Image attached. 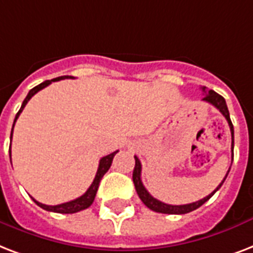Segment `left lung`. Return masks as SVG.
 Here are the masks:
<instances>
[{"mask_svg": "<svg viewBox=\"0 0 253 253\" xmlns=\"http://www.w3.org/2000/svg\"><path fill=\"white\" fill-rule=\"evenodd\" d=\"M202 91L205 92V97H203V101H207V103H210L211 105H214L215 108L219 109V112L222 113L223 116L226 117L227 123L230 125V130H231V136H232V160H234V125L231 123V119H230V112H228V108H227V104H226V100L223 96H220L219 93H216L215 91L212 89H209L207 91L206 87H202ZM134 160H136V165H134V170H133V183H134V187H136V191L138 194V197L142 201L145 206L150 209V210L156 211V212H162V214H187V212H191V211L197 210L199 207L203 205V203H206L209 199H210L212 195H214L219 189H220V186L223 185V182L224 179L227 178L228 175V171H227L226 177L220 182V185L216 187V189L212 191L211 194H209L206 198H203L201 201H197V202H193V203H189V205H179V206H173V205H166L164 202L158 201L154 197H152L149 191L145 189V186L142 185V182H141V162L140 160L134 156Z\"/></svg>", "mask_w": 253, "mask_h": 253, "instance_id": "8db88e82", "label": "left lung"}]
</instances>
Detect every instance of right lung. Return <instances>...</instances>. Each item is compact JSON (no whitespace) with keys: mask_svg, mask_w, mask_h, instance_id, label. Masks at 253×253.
<instances>
[{"mask_svg":"<svg viewBox=\"0 0 253 253\" xmlns=\"http://www.w3.org/2000/svg\"><path fill=\"white\" fill-rule=\"evenodd\" d=\"M67 78H72V76H59V78H55V79L46 80V82H43V83L38 84V85L33 88V89H30V91H29V93H27L26 99L23 100V103H22V105H21V108H19L18 113L15 115L14 123H13V128H14L15 121H17L18 116L23 111V108L26 107L27 101H29V100H30L31 97H33V96L37 93V92L41 91V89H43V88L47 87V85H50L52 82H58V80L67 79ZM11 137H13V129H11V133H10V140H11ZM117 152H119V150H116V152H113V153L108 154V156H105V157H103L101 160H100L99 168H97V173H96V175H95V179H93V182L91 183V186L88 187L87 191H85V193H84L82 197L76 198V199H74V201L62 203V205H56V206H47V205L39 203L38 201H35L34 198H33V201H34L39 207H42L43 210L52 211V212H59V214H74V212H79V211H82V210H85V209H88V207L91 206L92 203H93V201H95V197H96V193H97V189H99L100 181H101V178L104 177V174L108 171L109 168H111V165H112L113 157L116 156ZM9 154H10V162H11V150H9Z\"/></svg>","mask_w":253,"mask_h":253,"instance_id":"obj_1","label":"right lung"}]
</instances>
